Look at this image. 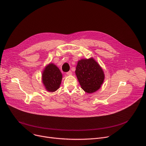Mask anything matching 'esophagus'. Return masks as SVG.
I'll use <instances>...</instances> for the list:
<instances>
[{
	"mask_svg": "<svg viewBox=\"0 0 146 146\" xmlns=\"http://www.w3.org/2000/svg\"><path fill=\"white\" fill-rule=\"evenodd\" d=\"M66 74H67V75H72V71H69V72H68L66 73Z\"/></svg>",
	"mask_w": 146,
	"mask_h": 146,
	"instance_id": "1",
	"label": "esophagus"
}]
</instances>
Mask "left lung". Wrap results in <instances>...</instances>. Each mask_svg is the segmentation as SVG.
Segmentation results:
<instances>
[{"instance_id":"1","label":"left lung","mask_w":146,"mask_h":146,"mask_svg":"<svg viewBox=\"0 0 146 146\" xmlns=\"http://www.w3.org/2000/svg\"><path fill=\"white\" fill-rule=\"evenodd\" d=\"M75 72L81 88L89 94L98 91L105 79L102 68L92 58L78 60Z\"/></svg>"}]
</instances>
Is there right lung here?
<instances>
[{
    "label": "right lung",
    "mask_w": 146,
    "mask_h": 146,
    "mask_svg": "<svg viewBox=\"0 0 146 146\" xmlns=\"http://www.w3.org/2000/svg\"><path fill=\"white\" fill-rule=\"evenodd\" d=\"M62 74L59 68L54 64H48L43 72L42 82L48 92H54L60 87Z\"/></svg>",
    "instance_id": "right-lung-1"
}]
</instances>
